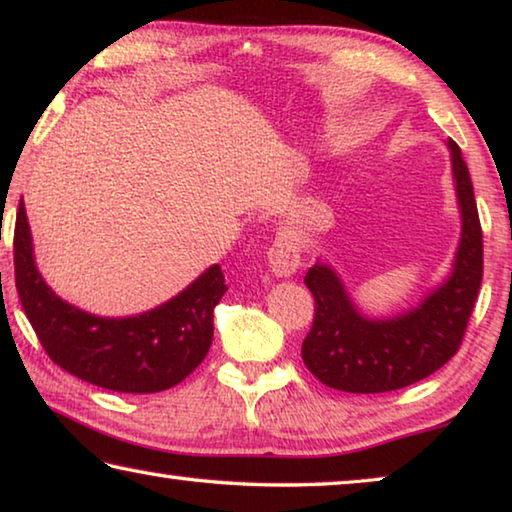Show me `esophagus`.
Wrapping results in <instances>:
<instances>
[{"instance_id":"esophagus-1","label":"esophagus","mask_w":512,"mask_h":512,"mask_svg":"<svg viewBox=\"0 0 512 512\" xmlns=\"http://www.w3.org/2000/svg\"><path fill=\"white\" fill-rule=\"evenodd\" d=\"M267 263L277 277H290L300 267V245L286 233L277 235L267 251Z\"/></svg>"}]
</instances>
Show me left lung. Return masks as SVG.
I'll list each match as a JSON object with an SVG mask.
<instances>
[{
	"instance_id": "8db88e82",
	"label": "left lung",
	"mask_w": 512,
	"mask_h": 512,
	"mask_svg": "<svg viewBox=\"0 0 512 512\" xmlns=\"http://www.w3.org/2000/svg\"><path fill=\"white\" fill-rule=\"evenodd\" d=\"M448 146L462 240L451 279L419 309L391 320L361 318L327 265L306 272L316 313L302 343V359L327 387L348 393L396 391L439 371L460 350L483 279V231L467 164L455 141Z\"/></svg>"
}]
</instances>
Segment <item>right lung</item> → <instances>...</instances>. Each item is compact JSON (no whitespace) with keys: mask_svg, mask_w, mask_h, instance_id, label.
Listing matches in <instances>:
<instances>
[{"mask_svg":"<svg viewBox=\"0 0 512 512\" xmlns=\"http://www.w3.org/2000/svg\"><path fill=\"white\" fill-rule=\"evenodd\" d=\"M15 288L31 327L54 364L80 380L119 393L176 387L206 359L212 311L229 290L212 265L167 304L135 318H98L59 300L34 265L25 203L13 233Z\"/></svg>","mask_w":512,"mask_h":512,"instance_id":"obj_1","label":"right lung"}]
</instances>
